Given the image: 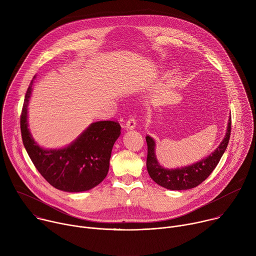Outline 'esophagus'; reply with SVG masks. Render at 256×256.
<instances>
[{
    "mask_svg": "<svg viewBox=\"0 0 256 256\" xmlns=\"http://www.w3.org/2000/svg\"><path fill=\"white\" fill-rule=\"evenodd\" d=\"M136 126V120H134V118L128 120V122H126V126H124V128H126V130H134Z\"/></svg>",
    "mask_w": 256,
    "mask_h": 256,
    "instance_id": "obj_1",
    "label": "esophagus"
}]
</instances>
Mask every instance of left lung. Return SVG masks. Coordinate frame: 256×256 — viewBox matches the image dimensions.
<instances>
[{
  "mask_svg": "<svg viewBox=\"0 0 256 256\" xmlns=\"http://www.w3.org/2000/svg\"><path fill=\"white\" fill-rule=\"evenodd\" d=\"M231 134V114L229 116L225 138L218 144V147L206 158L192 165L178 168L163 167L156 156L155 140L147 136L146 140L148 144L147 169L150 177L160 186L170 190H186L196 188L214 171L218 161L226 151Z\"/></svg>",
  "mask_w": 256,
  "mask_h": 256,
  "instance_id": "left-lung-1",
  "label": "left lung"
}]
</instances>
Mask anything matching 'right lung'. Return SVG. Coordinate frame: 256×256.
I'll list each match as a JSON object with an SVG mask.
<instances>
[{
  "label": "right lung",
  "instance_id": "obj_1",
  "mask_svg": "<svg viewBox=\"0 0 256 256\" xmlns=\"http://www.w3.org/2000/svg\"><path fill=\"white\" fill-rule=\"evenodd\" d=\"M32 79L21 114V134L24 147L38 172L56 190L66 192L90 190L103 181L120 126L112 120L91 124L76 140L60 149H44L28 128V105L34 83Z\"/></svg>",
  "mask_w": 256,
  "mask_h": 256
}]
</instances>
